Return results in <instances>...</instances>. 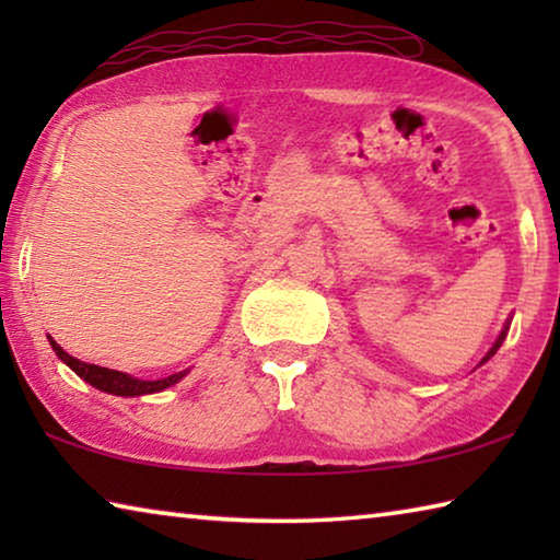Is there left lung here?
<instances>
[{
  "mask_svg": "<svg viewBox=\"0 0 560 560\" xmlns=\"http://www.w3.org/2000/svg\"><path fill=\"white\" fill-rule=\"evenodd\" d=\"M506 330H509V324H506V326H504V330H501V334H499V338H497V343L489 348V353H487L485 358H481V363H479V365H485V363H487V360H489L491 355H494V353H497V350L501 348V343H504V338H506Z\"/></svg>",
  "mask_w": 560,
  "mask_h": 560,
  "instance_id": "8db88e82",
  "label": "left lung"
}]
</instances>
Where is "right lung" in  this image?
Masks as SVG:
<instances>
[{"mask_svg": "<svg viewBox=\"0 0 560 560\" xmlns=\"http://www.w3.org/2000/svg\"><path fill=\"white\" fill-rule=\"evenodd\" d=\"M49 343L54 348V353L59 355L66 365L71 368V371L83 377L89 385L98 387L103 393H110V395H120V397H138V395H150V393H160L165 390V387L175 385L183 381L187 375V371H179L173 373L167 377H160V381H140V377H130L128 373H120V371H110V368H101V365H91V363H83V360L73 358L66 353V350L56 343V340L49 336Z\"/></svg>", "mask_w": 560, "mask_h": 560, "instance_id": "add662e5", "label": "right lung"}]
</instances>
